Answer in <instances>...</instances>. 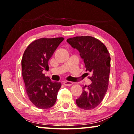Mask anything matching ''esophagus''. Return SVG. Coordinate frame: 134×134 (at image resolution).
Here are the masks:
<instances>
[{
  "instance_id": "obj_1",
  "label": "esophagus",
  "mask_w": 134,
  "mask_h": 134,
  "mask_svg": "<svg viewBox=\"0 0 134 134\" xmlns=\"http://www.w3.org/2000/svg\"><path fill=\"white\" fill-rule=\"evenodd\" d=\"M63 84H64L65 86H71L73 84V83L71 81H64V83H63Z\"/></svg>"
}]
</instances>
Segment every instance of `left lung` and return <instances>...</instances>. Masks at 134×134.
<instances>
[{
	"label": "left lung",
	"instance_id": "8db88e82",
	"mask_svg": "<svg viewBox=\"0 0 134 134\" xmlns=\"http://www.w3.org/2000/svg\"><path fill=\"white\" fill-rule=\"evenodd\" d=\"M67 42L77 49L84 60L92 83L83 86L81 96L76 99L79 107L92 110L100 104L107 91L110 72V55L106 46L98 39L89 36L69 38Z\"/></svg>",
	"mask_w": 134,
	"mask_h": 134
}]
</instances>
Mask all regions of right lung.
I'll return each instance as SVG.
<instances>
[{"label": "right lung", "mask_w": 134, "mask_h": 134, "mask_svg": "<svg viewBox=\"0 0 134 134\" xmlns=\"http://www.w3.org/2000/svg\"><path fill=\"white\" fill-rule=\"evenodd\" d=\"M63 40V38L38 39L29 45L23 55L22 75L26 93L38 108H50L56 102L62 84L53 82L42 71H48L49 59Z\"/></svg>", "instance_id": "1"}]
</instances>
